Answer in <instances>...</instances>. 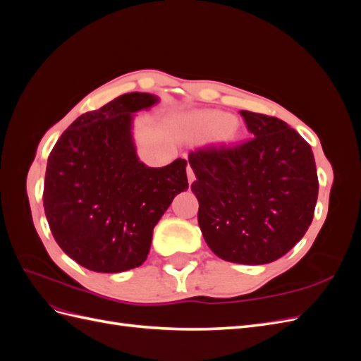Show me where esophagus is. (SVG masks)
Wrapping results in <instances>:
<instances>
[{
	"mask_svg": "<svg viewBox=\"0 0 361 361\" xmlns=\"http://www.w3.org/2000/svg\"><path fill=\"white\" fill-rule=\"evenodd\" d=\"M187 176H188V182H190V185L194 182V179H195V174H194V171H192V169L191 167H187Z\"/></svg>",
	"mask_w": 361,
	"mask_h": 361,
	"instance_id": "34e87169",
	"label": "esophagus"
}]
</instances>
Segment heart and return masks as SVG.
Here are the masks:
<instances>
[{"label": "heart", "instance_id": "b5f03b06", "mask_svg": "<svg viewBox=\"0 0 361 361\" xmlns=\"http://www.w3.org/2000/svg\"><path fill=\"white\" fill-rule=\"evenodd\" d=\"M183 128L190 137L197 140L215 137L221 141H228L238 134L235 118L231 114L215 110L190 113L183 118Z\"/></svg>", "mask_w": 361, "mask_h": 361}]
</instances>
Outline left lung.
Listing matches in <instances>:
<instances>
[{
  "mask_svg": "<svg viewBox=\"0 0 361 361\" xmlns=\"http://www.w3.org/2000/svg\"><path fill=\"white\" fill-rule=\"evenodd\" d=\"M241 116L253 138L190 152L191 190L207 247L233 264L264 265L307 232L319 183L312 147L297 130L277 117Z\"/></svg>",
  "mask_w": 361,
  "mask_h": 361,
  "instance_id": "obj_1",
  "label": "left lung"
}]
</instances>
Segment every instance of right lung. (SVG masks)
<instances>
[{"label":"right lung","instance_id":"1","mask_svg":"<svg viewBox=\"0 0 361 361\" xmlns=\"http://www.w3.org/2000/svg\"><path fill=\"white\" fill-rule=\"evenodd\" d=\"M159 102L126 93L80 116L48 158L43 207L60 248L96 272H123L147 259L154 227L188 190L187 161L141 162L133 137L135 113Z\"/></svg>","mask_w":361,"mask_h":361}]
</instances>
